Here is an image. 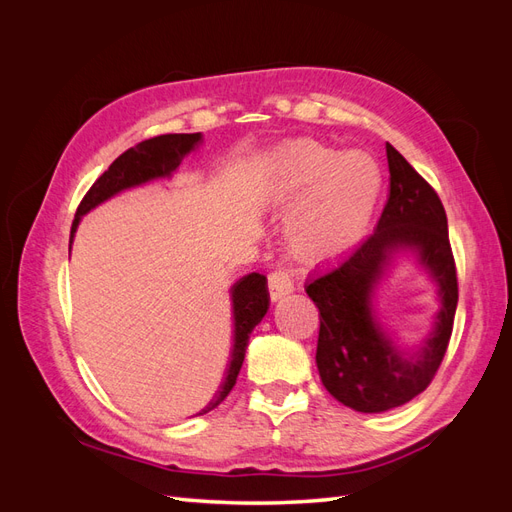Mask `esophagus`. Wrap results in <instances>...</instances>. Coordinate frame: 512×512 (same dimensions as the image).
Wrapping results in <instances>:
<instances>
[{"mask_svg": "<svg viewBox=\"0 0 512 512\" xmlns=\"http://www.w3.org/2000/svg\"><path fill=\"white\" fill-rule=\"evenodd\" d=\"M267 280H269V297H271V301L282 299V297H286V294H290L294 290V282H292L290 273L286 269H282V267L271 271Z\"/></svg>", "mask_w": 512, "mask_h": 512, "instance_id": "obj_1", "label": "esophagus"}]
</instances>
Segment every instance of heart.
<instances>
[{"label": "heart", "instance_id": "obj_1", "mask_svg": "<svg viewBox=\"0 0 512 512\" xmlns=\"http://www.w3.org/2000/svg\"><path fill=\"white\" fill-rule=\"evenodd\" d=\"M280 173L286 190H303L321 179L290 224L301 254H335L363 235L380 190L374 162L339 158L329 147L301 141L284 149Z\"/></svg>", "mask_w": 512, "mask_h": 512}]
</instances>
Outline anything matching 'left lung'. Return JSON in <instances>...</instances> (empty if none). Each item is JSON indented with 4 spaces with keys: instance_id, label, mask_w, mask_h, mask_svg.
<instances>
[{
    "instance_id": "left-lung-1",
    "label": "left lung",
    "mask_w": 512,
    "mask_h": 512,
    "mask_svg": "<svg viewBox=\"0 0 512 512\" xmlns=\"http://www.w3.org/2000/svg\"><path fill=\"white\" fill-rule=\"evenodd\" d=\"M389 198L374 235L307 284L320 312L316 363L337 401L356 412H386L408 404L436 378L451 342L459 299L448 224L436 190L386 143ZM416 246L441 286L437 329L414 355L397 351L370 312V292L391 251Z\"/></svg>"
}]
</instances>
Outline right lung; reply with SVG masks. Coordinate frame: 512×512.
<instances>
[{
    "label": "right lung",
    "mask_w": 512,
    "mask_h": 512,
    "mask_svg": "<svg viewBox=\"0 0 512 512\" xmlns=\"http://www.w3.org/2000/svg\"><path fill=\"white\" fill-rule=\"evenodd\" d=\"M198 141H200L198 132L196 134H160V136L147 138V141L138 143L136 147H130L128 151H123L83 196L72 222L70 243L76 232V226L81 222V215H85L96 205L104 203V200L111 198L113 194L132 188V185H141L145 181L158 179V177H168L181 164L185 153H190ZM230 299H232L230 361H228L226 376L222 380L220 391L215 393V397L209 401V406L203 412L218 408L237 382V376L245 359L247 339H250V333L254 331L256 324L265 318L269 309L267 277L260 273H247L230 288Z\"/></svg>",
    "instance_id": "add662e5"
}]
</instances>
